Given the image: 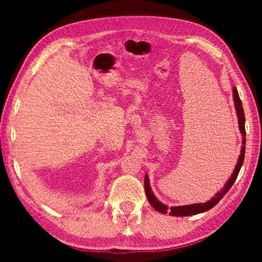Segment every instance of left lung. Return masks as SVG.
Here are the masks:
<instances>
[{"instance_id": "obj_1", "label": "left lung", "mask_w": 262, "mask_h": 262, "mask_svg": "<svg viewBox=\"0 0 262 262\" xmlns=\"http://www.w3.org/2000/svg\"><path fill=\"white\" fill-rule=\"evenodd\" d=\"M232 96H233V103H234V108H236V113H237V118H238V126H239V130H241L242 135H243V141H242V149H241V155H239L238 161L236 166H234V170L232 172L231 177H230L229 180L224 184L223 188L219 190L215 194V196H212L209 201H207L205 203H193V205H186V206H176V207H168L166 205H164L163 202H161L156 198V195L154 194L151 187H150V181H149V177L148 173H145V178H144V190H145V195H147L148 200L150 202V205L154 207V209H156L157 211L162 212V214H170L171 216H192V215H196V214H201V212H205L207 210L211 209L212 207H215L217 203L220 202L222 198L224 196L225 194L228 193V190L232 187V185L234 181H236L239 171H241L243 162H244V157H245V144H246V132H245V114H244V108H243V104L242 100L239 98L238 91L236 88H233L232 91Z\"/></svg>"}]
</instances>
